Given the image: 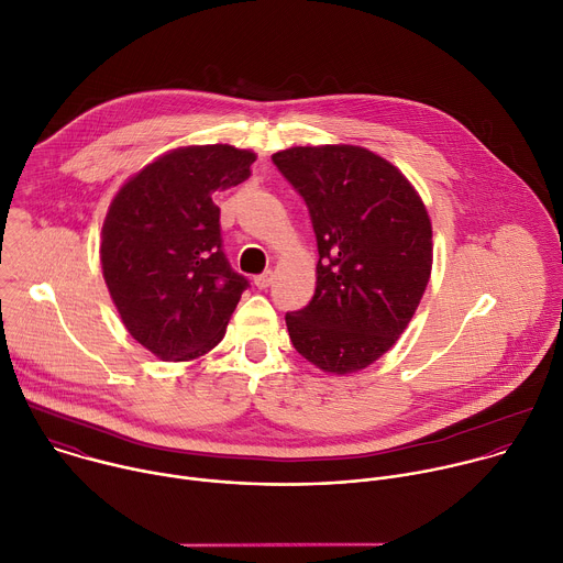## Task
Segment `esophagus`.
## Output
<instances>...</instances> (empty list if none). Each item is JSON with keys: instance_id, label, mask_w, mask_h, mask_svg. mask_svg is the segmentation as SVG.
Returning a JSON list of instances; mask_svg holds the SVG:
<instances>
[{"instance_id": "1", "label": "esophagus", "mask_w": 563, "mask_h": 563, "mask_svg": "<svg viewBox=\"0 0 563 563\" xmlns=\"http://www.w3.org/2000/svg\"><path fill=\"white\" fill-rule=\"evenodd\" d=\"M272 280H274V272H263V274H258V276L254 278V285H256L258 289H267V287L272 285Z\"/></svg>"}]
</instances>
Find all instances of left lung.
<instances>
[{"label":"left lung","instance_id":"obj_1","mask_svg":"<svg viewBox=\"0 0 563 563\" xmlns=\"http://www.w3.org/2000/svg\"><path fill=\"white\" fill-rule=\"evenodd\" d=\"M272 159L305 200L318 245L316 291L285 313L289 339L320 369L358 372L404 334L428 287L426 205L404 174L363 146H291Z\"/></svg>","mask_w":563,"mask_h":563}]
</instances>
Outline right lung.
<instances>
[{
  "instance_id": "add662e5",
  "label": "right lung",
  "mask_w": 563,
  "mask_h": 563,
  "mask_svg": "<svg viewBox=\"0 0 563 563\" xmlns=\"http://www.w3.org/2000/svg\"><path fill=\"white\" fill-rule=\"evenodd\" d=\"M256 155L183 146L133 176L102 227V272L129 334L163 361L213 350L250 280L231 269L216 191L245 183Z\"/></svg>"
}]
</instances>
